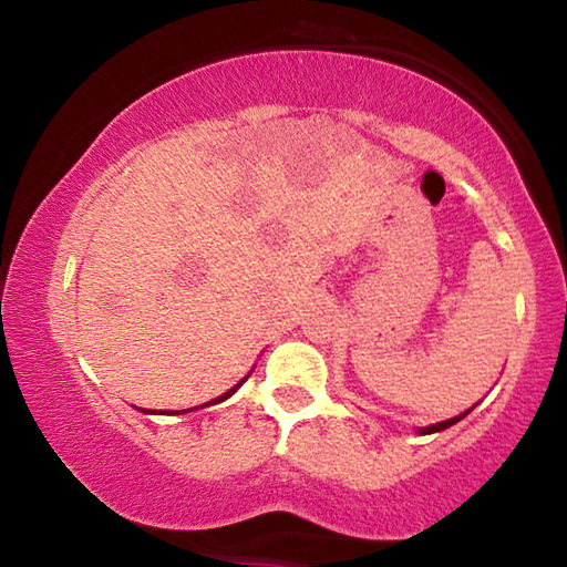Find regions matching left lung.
<instances>
[{
    "instance_id": "obj_1",
    "label": "left lung",
    "mask_w": 567,
    "mask_h": 567,
    "mask_svg": "<svg viewBox=\"0 0 567 567\" xmlns=\"http://www.w3.org/2000/svg\"><path fill=\"white\" fill-rule=\"evenodd\" d=\"M470 412V410H467ZM467 412H463V415H457V417H450V420H445V422H437V425H430V427H422V433L425 435H430V433H440V430H445V427H450V425H455V422H460L463 420Z\"/></svg>"
}]
</instances>
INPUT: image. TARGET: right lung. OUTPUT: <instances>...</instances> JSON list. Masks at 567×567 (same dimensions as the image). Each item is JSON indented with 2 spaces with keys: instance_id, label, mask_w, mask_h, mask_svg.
Returning <instances> with one entry per match:
<instances>
[{
  "instance_id": "obj_1",
  "label": "right lung",
  "mask_w": 567,
  "mask_h": 567,
  "mask_svg": "<svg viewBox=\"0 0 567 567\" xmlns=\"http://www.w3.org/2000/svg\"><path fill=\"white\" fill-rule=\"evenodd\" d=\"M243 382H245V380H243ZM243 382H239V385H243ZM239 385H235L233 390H227V392H225V395H219V398H217V400H213V402H223V400H227L229 395H233V392H237V388H239ZM205 405H207V402H205Z\"/></svg>"
}]
</instances>
